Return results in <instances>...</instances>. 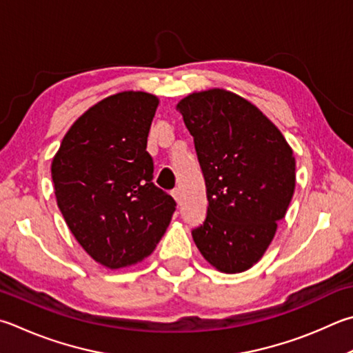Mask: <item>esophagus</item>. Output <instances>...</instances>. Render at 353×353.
<instances>
[{
  "label": "esophagus",
  "mask_w": 353,
  "mask_h": 353,
  "mask_svg": "<svg viewBox=\"0 0 353 353\" xmlns=\"http://www.w3.org/2000/svg\"><path fill=\"white\" fill-rule=\"evenodd\" d=\"M171 196L174 197V201L177 202V205H181V202H182V194H181V190H172V193H171Z\"/></svg>",
  "instance_id": "esophagus-1"
}]
</instances>
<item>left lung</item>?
<instances>
[{
    "mask_svg": "<svg viewBox=\"0 0 353 353\" xmlns=\"http://www.w3.org/2000/svg\"><path fill=\"white\" fill-rule=\"evenodd\" d=\"M194 139L207 187V217L191 234L216 270L252 268L287 213L296 162L283 132L241 95L193 92L177 103Z\"/></svg>",
    "mask_w": 353,
    "mask_h": 353,
    "instance_id": "8db88e82",
    "label": "left lung"
}]
</instances>
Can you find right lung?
I'll list each match as a JSON object with an SVG mask.
<instances>
[{"mask_svg": "<svg viewBox=\"0 0 353 353\" xmlns=\"http://www.w3.org/2000/svg\"><path fill=\"white\" fill-rule=\"evenodd\" d=\"M156 95L123 91L74 121L54 156L57 205L83 250L106 268L137 264L154 252L176 202L152 183L146 151Z\"/></svg>", "mask_w": 353, "mask_h": 353, "instance_id": "right-lung-1", "label": "right lung"}]
</instances>
